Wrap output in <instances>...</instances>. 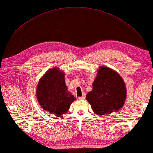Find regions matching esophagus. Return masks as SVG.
Masks as SVG:
<instances>
[{
  "label": "esophagus",
  "instance_id": "34e87169",
  "mask_svg": "<svg viewBox=\"0 0 153 153\" xmlns=\"http://www.w3.org/2000/svg\"><path fill=\"white\" fill-rule=\"evenodd\" d=\"M85 98V93L84 92V93H83L82 97H79V100H84Z\"/></svg>",
  "mask_w": 153,
  "mask_h": 153
}]
</instances>
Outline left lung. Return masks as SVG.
<instances>
[{
    "instance_id": "left-lung-1",
    "label": "left lung",
    "mask_w": 153,
    "mask_h": 153,
    "mask_svg": "<svg viewBox=\"0 0 153 153\" xmlns=\"http://www.w3.org/2000/svg\"><path fill=\"white\" fill-rule=\"evenodd\" d=\"M126 98V85L120 75L109 68H100L92 90L86 95L94 112L108 116L121 109Z\"/></svg>"
}]
</instances>
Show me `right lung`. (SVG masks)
Segmentation results:
<instances>
[{
  "mask_svg": "<svg viewBox=\"0 0 153 153\" xmlns=\"http://www.w3.org/2000/svg\"><path fill=\"white\" fill-rule=\"evenodd\" d=\"M65 74L58 68L50 69L39 81L36 96L41 108L57 117L68 112L76 98L68 91Z\"/></svg>",
  "mask_w": 153,
  "mask_h": 153,
  "instance_id": "right-lung-1",
  "label": "right lung"
}]
</instances>
